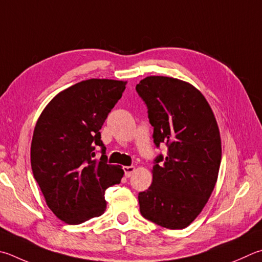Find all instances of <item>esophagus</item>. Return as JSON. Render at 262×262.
<instances>
[{
  "instance_id": "1",
  "label": "esophagus",
  "mask_w": 262,
  "mask_h": 262,
  "mask_svg": "<svg viewBox=\"0 0 262 262\" xmlns=\"http://www.w3.org/2000/svg\"><path fill=\"white\" fill-rule=\"evenodd\" d=\"M123 172H125L126 178H129L133 175V173L135 172V167L134 166H125V167H123Z\"/></svg>"
}]
</instances>
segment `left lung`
Returning a JSON list of instances; mask_svg holds the SVG:
<instances>
[{
  "mask_svg": "<svg viewBox=\"0 0 262 262\" xmlns=\"http://www.w3.org/2000/svg\"><path fill=\"white\" fill-rule=\"evenodd\" d=\"M154 126L157 157L149 189L139 193L141 214L167 229H183L211 197L221 164V137L210 104L191 83L151 75L136 84Z\"/></svg>",
  "mask_w": 262,
  "mask_h": 262,
  "instance_id": "8db88e82",
  "label": "left lung"
}]
</instances>
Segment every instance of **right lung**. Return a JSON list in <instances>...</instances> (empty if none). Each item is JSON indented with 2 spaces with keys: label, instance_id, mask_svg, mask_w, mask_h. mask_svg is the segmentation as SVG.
<instances>
[{
  "label": "right lung",
  "instance_id": "right-lung-1",
  "mask_svg": "<svg viewBox=\"0 0 262 262\" xmlns=\"http://www.w3.org/2000/svg\"><path fill=\"white\" fill-rule=\"evenodd\" d=\"M126 84L111 79L78 82L57 94L37 119L31 144L33 175L47 205L69 225L101 216L105 190L123 177L121 166L106 163L99 129ZM96 145L102 147L99 160L93 158Z\"/></svg>",
  "mask_w": 262,
  "mask_h": 262
}]
</instances>
